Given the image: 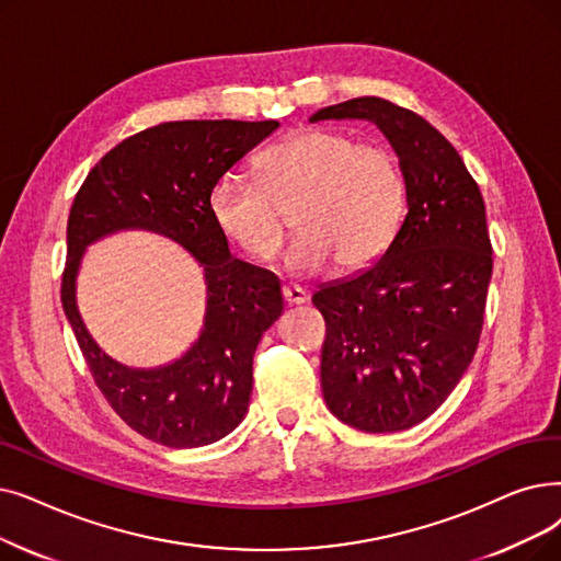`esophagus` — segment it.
Masks as SVG:
<instances>
[{
	"mask_svg": "<svg viewBox=\"0 0 561 561\" xmlns=\"http://www.w3.org/2000/svg\"><path fill=\"white\" fill-rule=\"evenodd\" d=\"M282 296L286 305H305L307 302V290L300 286H284L282 288Z\"/></svg>",
	"mask_w": 561,
	"mask_h": 561,
	"instance_id": "34e87169",
	"label": "esophagus"
}]
</instances>
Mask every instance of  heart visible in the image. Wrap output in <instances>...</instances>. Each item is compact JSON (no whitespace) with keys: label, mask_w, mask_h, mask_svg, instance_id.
<instances>
[{"label":"heart","mask_w":561,"mask_h":561,"mask_svg":"<svg viewBox=\"0 0 561 561\" xmlns=\"http://www.w3.org/2000/svg\"><path fill=\"white\" fill-rule=\"evenodd\" d=\"M208 215L225 240L254 263L273 261L290 215L298 236L286 252L294 273L371 265L405 215V179L380 144L336 130H305L259 156L256 181L227 172L208 192Z\"/></svg>","instance_id":"b5f03b06"}]
</instances>
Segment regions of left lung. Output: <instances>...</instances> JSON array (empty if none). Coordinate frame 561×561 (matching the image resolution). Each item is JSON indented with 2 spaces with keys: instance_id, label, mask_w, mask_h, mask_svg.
Segmentation results:
<instances>
[{
  "instance_id": "obj_1",
  "label": "left lung",
  "mask_w": 561,
  "mask_h": 561,
  "mask_svg": "<svg viewBox=\"0 0 561 561\" xmlns=\"http://www.w3.org/2000/svg\"><path fill=\"white\" fill-rule=\"evenodd\" d=\"M367 118L394 146L408 213L378 263L316 290L325 319L321 387L332 415L367 433L424 422L470 367L493 245L477 181L426 118L376 95L309 121Z\"/></svg>"
}]
</instances>
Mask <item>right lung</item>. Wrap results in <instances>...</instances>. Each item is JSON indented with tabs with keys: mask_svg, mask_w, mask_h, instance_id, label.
<instances>
[{
	"mask_svg": "<svg viewBox=\"0 0 561 561\" xmlns=\"http://www.w3.org/2000/svg\"><path fill=\"white\" fill-rule=\"evenodd\" d=\"M277 121H169L146 128L95 164L68 215L61 305L87 367L116 415L149 440L185 449L217 443L248 415L252 362L263 332L284 309L279 279L229 254L208 215L213 183L252 151ZM118 228L176 239L207 279L205 330L181 359L160 370H128L85 332L75 277L89 241Z\"/></svg>",
	"mask_w": 561,
	"mask_h": 561,
	"instance_id": "right-lung-1",
	"label": "right lung"
}]
</instances>
